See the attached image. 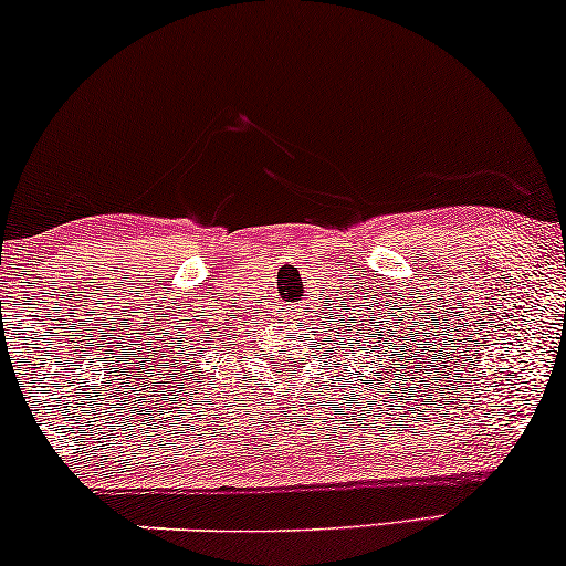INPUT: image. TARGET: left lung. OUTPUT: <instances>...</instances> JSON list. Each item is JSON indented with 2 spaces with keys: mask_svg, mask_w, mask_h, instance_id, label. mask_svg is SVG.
<instances>
[{
  "mask_svg": "<svg viewBox=\"0 0 566 566\" xmlns=\"http://www.w3.org/2000/svg\"><path fill=\"white\" fill-rule=\"evenodd\" d=\"M348 322H350V333H355L356 328L360 329L359 334V343H361V359H369L367 354H373V365L378 367V348L382 346V340H388V337L391 335H386V319L380 322V311H375V314H356V308H354V316H348ZM394 333V340H396V329H391ZM382 334L384 337L380 338L379 335ZM375 347L376 350L373 352L371 348ZM361 359H356L359 361V365H369V361H361ZM391 359H396V356H391ZM399 375V373H396Z\"/></svg>",
  "mask_w": 566,
  "mask_h": 566,
  "instance_id": "left-lung-1",
  "label": "left lung"
}]
</instances>
